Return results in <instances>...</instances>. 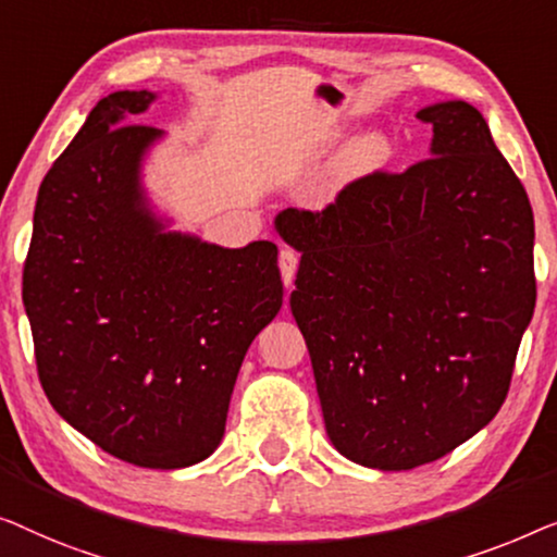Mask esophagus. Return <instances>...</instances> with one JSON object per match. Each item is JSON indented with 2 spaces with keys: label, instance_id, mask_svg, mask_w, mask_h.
Here are the masks:
<instances>
[{
  "label": "esophagus",
  "instance_id": "obj_1",
  "mask_svg": "<svg viewBox=\"0 0 557 557\" xmlns=\"http://www.w3.org/2000/svg\"><path fill=\"white\" fill-rule=\"evenodd\" d=\"M277 264H280L282 282H285V287H293L295 270H297V252H295V249H287V247H285V249H280Z\"/></svg>",
  "mask_w": 557,
  "mask_h": 557
}]
</instances>
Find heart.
Instances as JSON below:
<instances>
[{
    "label": "heart",
    "instance_id": "heart-1",
    "mask_svg": "<svg viewBox=\"0 0 557 557\" xmlns=\"http://www.w3.org/2000/svg\"><path fill=\"white\" fill-rule=\"evenodd\" d=\"M391 156H394V146H391V140L383 133H360L338 153V159L333 163V174L341 182H354V178L368 176L386 166Z\"/></svg>",
    "mask_w": 557,
    "mask_h": 557
}]
</instances>
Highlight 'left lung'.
Segmentation results:
<instances>
[{
  "label": "left lung",
  "mask_w": 557,
  "mask_h": 557,
  "mask_svg": "<svg viewBox=\"0 0 557 557\" xmlns=\"http://www.w3.org/2000/svg\"><path fill=\"white\" fill-rule=\"evenodd\" d=\"M417 119L434 128L429 159L275 219L302 255L289 308L325 432L383 472L442 459L495 419L537 295L530 199L487 121L465 100Z\"/></svg>",
  "instance_id": "obj_1"
}]
</instances>
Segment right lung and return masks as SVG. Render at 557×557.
Instances as JSON below:
<instances>
[{"label":"right lung","mask_w":557,"mask_h":557,"mask_svg":"<svg viewBox=\"0 0 557 557\" xmlns=\"http://www.w3.org/2000/svg\"><path fill=\"white\" fill-rule=\"evenodd\" d=\"M156 100L119 90L40 184L22 300L52 409L100 449L191 467L224 436L249 343L282 308L277 247L207 245L148 209L140 161Z\"/></svg>","instance_id":"right-lung-1"}]
</instances>
